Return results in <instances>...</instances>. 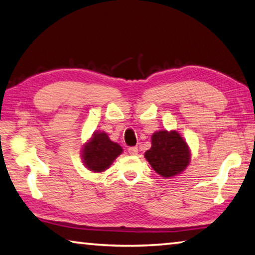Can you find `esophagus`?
<instances>
[{
	"label": "esophagus",
	"mask_w": 255,
	"mask_h": 255,
	"mask_svg": "<svg viewBox=\"0 0 255 255\" xmlns=\"http://www.w3.org/2000/svg\"><path fill=\"white\" fill-rule=\"evenodd\" d=\"M128 152H129V154H130V155H137L138 148L135 147V146H132V147H129L128 148Z\"/></svg>",
	"instance_id": "esophagus-1"
}]
</instances>
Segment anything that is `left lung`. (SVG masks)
Segmentation results:
<instances>
[{"label":"left lung","instance_id":"left-lung-1","mask_svg":"<svg viewBox=\"0 0 255 255\" xmlns=\"http://www.w3.org/2000/svg\"><path fill=\"white\" fill-rule=\"evenodd\" d=\"M145 158L157 174L169 179L187 169L191 153L178 131L158 130L152 135V147L145 152Z\"/></svg>","mask_w":255,"mask_h":255}]
</instances>
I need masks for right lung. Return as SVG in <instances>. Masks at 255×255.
Returning <instances> with one entry per match:
<instances>
[{
  "label": "right lung",
  "mask_w": 255,
  "mask_h": 255,
  "mask_svg": "<svg viewBox=\"0 0 255 255\" xmlns=\"http://www.w3.org/2000/svg\"><path fill=\"white\" fill-rule=\"evenodd\" d=\"M123 147L112 141L105 131H96L82 148V159L86 169L93 172H103L120 154Z\"/></svg>",
  "instance_id": "add662e5"
}]
</instances>
